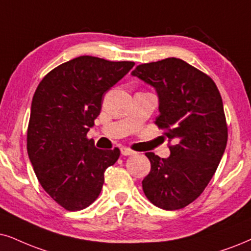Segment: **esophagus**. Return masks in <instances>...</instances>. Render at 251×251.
I'll use <instances>...</instances> for the list:
<instances>
[{"instance_id": "esophagus-1", "label": "esophagus", "mask_w": 251, "mask_h": 251, "mask_svg": "<svg viewBox=\"0 0 251 251\" xmlns=\"http://www.w3.org/2000/svg\"><path fill=\"white\" fill-rule=\"evenodd\" d=\"M120 151H122V154L124 156H128V155H132L134 151H131V149L127 148V147H122L120 148Z\"/></svg>"}]
</instances>
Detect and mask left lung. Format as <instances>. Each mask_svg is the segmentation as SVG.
<instances>
[{"instance_id":"left-lung-1","label":"left lung","mask_w":251,"mask_h":251,"mask_svg":"<svg viewBox=\"0 0 251 251\" xmlns=\"http://www.w3.org/2000/svg\"><path fill=\"white\" fill-rule=\"evenodd\" d=\"M156 91L170 156L146 153L151 171L142 180L148 201L167 211L196 201L213 177L228 139L224 104L208 75L177 58L139 65L132 72Z\"/></svg>"}]
</instances>
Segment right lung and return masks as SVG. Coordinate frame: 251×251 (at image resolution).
Masks as SVG:
<instances>
[{"label":"right lung","instance_id":"1","mask_svg":"<svg viewBox=\"0 0 251 251\" xmlns=\"http://www.w3.org/2000/svg\"><path fill=\"white\" fill-rule=\"evenodd\" d=\"M134 62L83 55L50 71L31 104L27 154L43 189L68 211H80L102 191L106 168L118 148L95 147L87 138L102 109V98Z\"/></svg>","mask_w":251,"mask_h":251}]
</instances>
